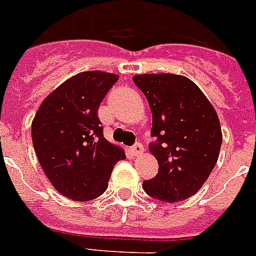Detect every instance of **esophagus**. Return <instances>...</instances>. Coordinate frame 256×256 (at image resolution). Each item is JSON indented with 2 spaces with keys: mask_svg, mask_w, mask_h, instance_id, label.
<instances>
[{
  "mask_svg": "<svg viewBox=\"0 0 256 256\" xmlns=\"http://www.w3.org/2000/svg\"><path fill=\"white\" fill-rule=\"evenodd\" d=\"M130 152L134 154V155H135V156H140V155H142V154L144 152V147H143V144H140V143L135 144V146H134V147H132V148H130Z\"/></svg>",
  "mask_w": 256,
  "mask_h": 256,
  "instance_id": "esophagus-1",
  "label": "esophagus"
}]
</instances>
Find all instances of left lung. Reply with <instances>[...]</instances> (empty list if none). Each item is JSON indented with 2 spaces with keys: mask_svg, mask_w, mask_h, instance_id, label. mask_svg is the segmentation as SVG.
Masks as SVG:
<instances>
[{
  "mask_svg": "<svg viewBox=\"0 0 256 256\" xmlns=\"http://www.w3.org/2000/svg\"><path fill=\"white\" fill-rule=\"evenodd\" d=\"M134 82L152 112L150 146L159 163L146 193L164 202H178L198 192L216 166L222 134L214 108L193 80L176 74H138Z\"/></svg>",
  "mask_w": 256,
  "mask_h": 256,
  "instance_id": "1",
  "label": "left lung"
}]
</instances>
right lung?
<instances>
[{
  "instance_id": "1",
  "label": "right lung",
  "mask_w": 256,
  "mask_h": 256,
  "mask_svg": "<svg viewBox=\"0 0 256 256\" xmlns=\"http://www.w3.org/2000/svg\"><path fill=\"white\" fill-rule=\"evenodd\" d=\"M117 80V74L98 70L71 76L43 100L32 120L40 166L67 198H97L106 190L114 164L126 159L120 146L104 138L97 114Z\"/></svg>"
}]
</instances>
